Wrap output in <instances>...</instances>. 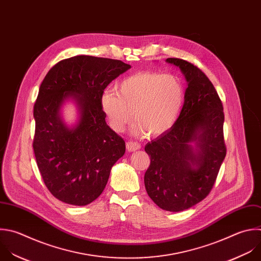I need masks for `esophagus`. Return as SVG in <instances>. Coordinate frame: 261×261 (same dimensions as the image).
<instances>
[{"label": "esophagus", "instance_id": "34e87169", "mask_svg": "<svg viewBox=\"0 0 261 261\" xmlns=\"http://www.w3.org/2000/svg\"><path fill=\"white\" fill-rule=\"evenodd\" d=\"M126 147H127V150L128 151H135L137 149L140 148V145L136 142H132V141H129L126 143Z\"/></svg>", "mask_w": 261, "mask_h": 261}]
</instances>
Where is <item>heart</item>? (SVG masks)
Segmentation results:
<instances>
[{
	"label": "heart",
	"mask_w": 261,
	"mask_h": 261,
	"mask_svg": "<svg viewBox=\"0 0 261 261\" xmlns=\"http://www.w3.org/2000/svg\"><path fill=\"white\" fill-rule=\"evenodd\" d=\"M118 91L106 90L100 106L109 126L125 131L133 118L136 136H160L174 125L181 113L186 92L181 81L173 74L140 71L120 82Z\"/></svg>",
	"instance_id": "obj_1"
}]
</instances>
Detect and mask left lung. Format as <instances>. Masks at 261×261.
<instances>
[{"label": "left lung", "instance_id": "obj_1", "mask_svg": "<svg viewBox=\"0 0 261 261\" xmlns=\"http://www.w3.org/2000/svg\"><path fill=\"white\" fill-rule=\"evenodd\" d=\"M166 62L180 68L188 88L176 121L144 150L150 165L144 174L147 195L161 209L187 210L210 193L226 154L223 107L207 75L179 58Z\"/></svg>", "mask_w": 261, "mask_h": 261}]
</instances>
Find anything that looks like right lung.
Listing matches in <instances>:
<instances>
[{
  "label": "right lung",
  "mask_w": 261,
  "mask_h": 261,
  "mask_svg": "<svg viewBox=\"0 0 261 261\" xmlns=\"http://www.w3.org/2000/svg\"><path fill=\"white\" fill-rule=\"evenodd\" d=\"M130 67L121 60L79 55L56 63L43 80L34 107L33 147L41 176L59 201L92 203L124 155L125 141L107 124L100 99L108 85ZM68 101L78 111L70 126L61 114Z\"/></svg>",
  "instance_id": "add662e5"
}]
</instances>
